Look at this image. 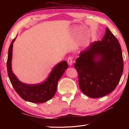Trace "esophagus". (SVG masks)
<instances>
[{
    "label": "esophagus",
    "mask_w": 129,
    "mask_h": 129,
    "mask_svg": "<svg viewBox=\"0 0 129 129\" xmlns=\"http://www.w3.org/2000/svg\"><path fill=\"white\" fill-rule=\"evenodd\" d=\"M67 62H68V64L69 66H72L73 65V57L72 56H69L68 58V60H67Z\"/></svg>",
    "instance_id": "obj_1"
}]
</instances>
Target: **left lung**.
<instances>
[{
  "label": "left lung",
  "mask_w": 129,
  "mask_h": 129,
  "mask_svg": "<svg viewBox=\"0 0 129 129\" xmlns=\"http://www.w3.org/2000/svg\"><path fill=\"white\" fill-rule=\"evenodd\" d=\"M74 67L81 90L91 98H99L114 91L123 72L119 43L108 28L101 41L90 43L82 51Z\"/></svg>",
  "instance_id": "obj_1"
}]
</instances>
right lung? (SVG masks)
I'll list each match as a JSON object with an SVG mask.
<instances>
[{"label": "right lung", "instance_id": "1", "mask_svg": "<svg viewBox=\"0 0 129 129\" xmlns=\"http://www.w3.org/2000/svg\"><path fill=\"white\" fill-rule=\"evenodd\" d=\"M16 38L12 41L9 49L7 69L10 80L15 91L23 100L32 103H45L52 99L55 95L58 81L68 68V64L66 61H63L56 64L44 82L35 84L21 82L12 69L13 45Z\"/></svg>", "mask_w": 129, "mask_h": 129}]
</instances>
